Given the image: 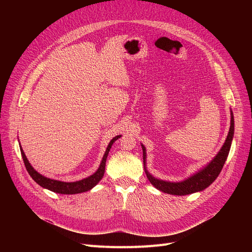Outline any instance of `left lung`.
Wrapping results in <instances>:
<instances>
[{"label":"left lung","instance_id":"1","mask_svg":"<svg viewBox=\"0 0 252 252\" xmlns=\"http://www.w3.org/2000/svg\"><path fill=\"white\" fill-rule=\"evenodd\" d=\"M233 132H234V121H233V114L231 112L230 129H229V132H228L227 139L223 145V147L220 148L217 157L213 158L203 170H201L200 172L192 175L191 178H189L183 182L170 183V182H165V181L155 179L146 169H145V172H146L149 182L157 189L161 190V191L165 193H169V194H175V195H186V194L201 191V190L207 188L210 184H212V182L218 178V175L220 174V170L223 168V166L226 162V158L228 157V154H229L231 141L233 138ZM142 148H143V161L145 165V161H146V159H145L146 158V150H145V147L143 145H142Z\"/></svg>","mask_w":252,"mask_h":252}]
</instances>
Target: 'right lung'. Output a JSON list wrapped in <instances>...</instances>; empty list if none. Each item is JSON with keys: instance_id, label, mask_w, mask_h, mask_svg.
<instances>
[{"instance_id": "add662e5", "label": "right lung", "mask_w": 252, "mask_h": 252, "mask_svg": "<svg viewBox=\"0 0 252 252\" xmlns=\"http://www.w3.org/2000/svg\"><path fill=\"white\" fill-rule=\"evenodd\" d=\"M121 135L116 136V138H113L109 145L107 149H106L105 155L103 157L102 159V163L98 167V169L96 170L95 173H94L93 175H90V177L84 179L82 181H78V182H73V183H66V182H61V181H56V180H51V179H47L43 177L42 174H40L39 172H36L33 168L32 166L29 164L28 159L24 154V151H23L22 147H21V154H22V158H23V161H24L25 167L28 171V173L30 174V177H32L34 182H36L37 184L40 186H42L43 188H46L48 190H51L53 192H57V193H61V194H75V193H81V192H85L88 191L93 187H94L98 182L101 181V179L103 178L104 172H105V166H106V158H107V156L109 154V150L111 148V145L113 144L114 141H117Z\"/></svg>"}]
</instances>
